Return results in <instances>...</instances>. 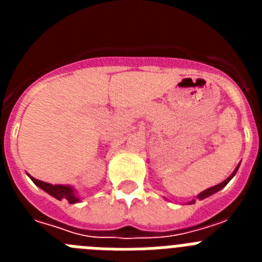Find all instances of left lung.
<instances>
[{
  "instance_id": "left-lung-1",
  "label": "left lung",
  "mask_w": 262,
  "mask_h": 262,
  "mask_svg": "<svg viewBox=\"0 0 262 262\" xmlns=\"http://www.w3.org/2000/svg\"><path fill=\"white\" fill-rule=\"evenodd\" d=\"M239 166H240V164H239V165H237V166H236L235 170H233V172L231 173V174H230V177L226 178V180H224L223 182H221V184L215 185V186L209 187V189H206V190H203L202 193L198 194V195H196V200L202 201V200H205V198H207V196L212 195V194H215V193H217V191H219V190H222V189H223V187L226 186V185L228 184V182H230L231 180H232L233 176H235V174H236V172H237V169H239ZM193 203H195V200L190 201V202H189V205H193Z\"/></svg>"
}]
</instances>
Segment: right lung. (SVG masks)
<instances>
[{"mask_svg": "<svg viewBox=\"0 0 262 262\" xmlns=\"http://www.w3.org/2000/svg\"><path fill=\"white\" fill-rule=\"evenodd\" d=\"M29 177L31 178V181L36 185L38 187H40L41 190H45L46 193H48L50 195H52L53 198L61 201L67 200L69 203H78L80 202V198L76 194V189L73 186H69V185H52L48 184V182L40 181V180H36L32 176L29 174Z\"/></svg>", "mask_w": 262, "mask_h": 262, "instance_id": "obj_1", "label": "right lung"}]
</instances>
